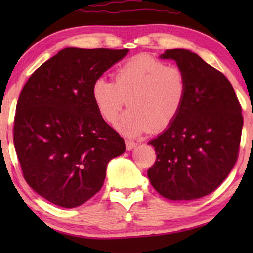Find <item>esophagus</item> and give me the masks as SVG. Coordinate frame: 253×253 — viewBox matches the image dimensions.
<instances>
[{
	"mask_svg": "<svg viewBox=\"0 0 253 253\" xmlns=\"http://www.w3.org/2000/svg\"><path fill=\"white\" fill-rule=\"evenodd\" d=\"M126 146L127 151H131L132 148L137 146V143H134V141H131V140H126Z\"/></svg>",
	"mask_w": 253,
	"mask_h": 253,
	"instance_id": "obj_1",
	"label": "esophagus"
}]
</instances>
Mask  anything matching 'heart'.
Segmentation results:
<instances>
[{
  "label": "heart",
  "mask_w": 253,
  "mask_h": 253,
  "mask_svg": "<svg viewBox=\"0 0 253 253\" xmlns=\"http://www.w3.org/2000/svg\"><path fill=\"white\" fill-rule=\"evenodd\" d=\"M188 82L184 71L148 55L129 58L114 71V82L100 77L92 85V99L107 123L117 122L126 106L130 109L119 123L126 136L165 131L184 106Z\"/></svg>",
  "instance_id": "obj_1"
}]
</instances>
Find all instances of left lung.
I'll use <instances>...</instances> for the list:
<instances>
[{
	"mask_svg": "<svg viewBox=\"0 0 253 253\" xmlns=\"http://www.w3.org/2000/svg\"><path fill=\"white\" fill-rule=\"evenodd\" d=\"M160 57L184 71L188 94L175 122L148 143L157 160L147 176L165 198L198 199L213 192L236 164L242 107L226 76L197 54L168 49Z\"/></svg>",
	"mask_w": 253,
	"mask_h": 253,
	"instance_id": "8db88e82",
	"label": "left lung"
}]
</instances>
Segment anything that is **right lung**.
<instances>
[{"mask_svg": "<svg viewBox=\"0 0 253 253\" xmlns=\"http://www.w3.org/2000/svg\"><path fill=\"white\" fill-rule=\"evenodd\" d=\"M129 49L65 48L41 64L20 92L13 144L23 176L38 195L77 207L102 188L106 168L126 151L100 116L92 85Z\"/></svg>", "mask_w": 253, "mask_h": 253, "instance_id": "right-lung-1", "label": "right lung"}]
</instances>
